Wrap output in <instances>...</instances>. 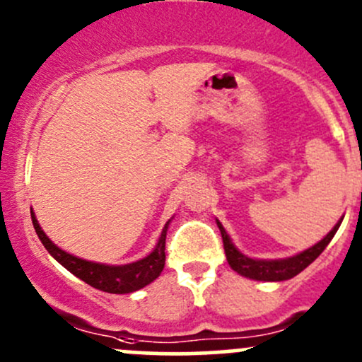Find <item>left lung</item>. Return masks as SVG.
<instances>
[{
    "mask_svg": "<svg viewBox=\"0 0 362 362\" xmlns=\"http://www.w3.org/2000/svg\"><path fill=\"white\" fill-rule=\"evenodd\" d=\"M344 219V217H341ZM341 219L333 226L332 231L325 236V238L320 240L313 247L305 248L300 254L291 255V257L285 259H252L248 255L242 254L238 248L235 247V243L231 242L226 229L223 228V224L219 221H216L217 226L221 229V235H223L224 242V252H226L228 264L231 266L233 271H236L240 276H245V278L257 279V281H285V279L293 278L298 273L305 269L310 262H314L322 250L328 247V243L332 242V238L335 236V233L340 228Z\"/></svg>",
    "mask_w": 362,
    "mask_h": 362,
    "instance_id": "obj_1",
    "label": "left lung"
}]
</instances>
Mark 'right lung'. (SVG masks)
Wrapping results in <instances>:
<instances>
[{"mask_svg": "<svg viewBox=\"0 0 362 362\" xmlns=\"http://www.w3.org/2000/svg\"><path fill=\"white\" fill-rule=\"evenodd\" d=\"M30 217H33L34 229H36L37 236H40L41 243L48 250V254L53 259L58 260L62 266L67 271H71L74 276L83 279L84 283L91 285L93 288H98L107 293H133L136 290H141L143 286L150 285L153 279L160 276L162 269L165 264V235L169 229V223L162 229V235L158 238L157 245L153 250L150 252L146 257L136 260L131 264H120V266H110V264L102 262H93V260H86L76 257V255L69 254V252L62 250L58 245H55L52 240L46 236L36 219V214L30 209Z\"/></svg>", "mask_w": 362, "mask_h": 362, "instance_id": "1", "label": "right lung"}]
</instances>
